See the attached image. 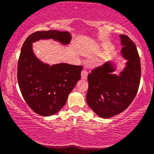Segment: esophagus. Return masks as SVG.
<instances>
[{
	"mask_svg": "<svg viewBox=\"0 0 154 154\" xmlns=\"http://www.w3.org/2000/svg\"><path fill=\"white\" fill-rule=\"evenodd\" d=\"M87 75H88V72L86 71V70H83L82 71V79H83V80H85V79H86V78H87Z\"/></svg>",
	"mask_w": 154,
	"mask_h": 154,
	"instance_id": "34e87169",
	"label": "esophagus"
}]
</instances>
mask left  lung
I'll list each match as a JSON object with an SVG mask.
<instances>
[{"instance_id":"1","label":"left lung","mask_w":154,"mask_h":154,"mask_svg":"<svg viewBox=\"0 0 154 154\" xmlns=\"http://www.w3.org/2000/svg\"><path fill=\"white\" fill-rule=\"evenodd\" d=\"M122 57L127 60L119 75L115 64L107 62L88 75L86 102L101 118L108 119L127 109L137 94L141 77L140 60L135 44L127 35H120Z\"/></svg>"}]
</instances>
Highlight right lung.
<instances>
[{"label":"right lung","mask_w":154,"mask_h":154,"mask_svg":"<svg viewBox=\"0 0 154 154\" xmlns=\"http://www.w3.org/2000/svg\"><path fill=\"white\" fill-rule=\"evenodd\" d=\"M41 39H53L68 45L71 35L67 31H37L29 35L22 46L17 80L22 97L35 113L49 116L66 103L69 94L81 79L83 67L63 63L50 66L41 62L34 54L32 45Z\"/></svg>","instance_id":"add662e5"}]
</instances>
